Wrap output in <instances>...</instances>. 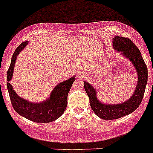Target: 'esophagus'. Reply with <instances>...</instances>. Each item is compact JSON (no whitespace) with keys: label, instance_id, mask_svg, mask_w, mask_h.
Returning a JSON list of instances; mask_svg holds the SVG:
<instances>
[{"label":"esophagus","instance_id":"1","mask_svg":"<svg viewBox=\"0 0 153 153\" xmlns=\"http://www.w3.org/2000/svg\"><path fill=\"white\" fill-rule=\"evenodd\" d=\"M79 77H83V74H79Z\"/></svg>","mask_w":153,"mask_h":153}]
</instances>
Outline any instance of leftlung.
I'll list each match as a JSON object with an SVG mask.
<instances>
[{"label": "left lung", "mask_w": 153, "mask_h": 153, "mask_svg": "<svg viewBox=\"0 0 153 153\" xmlns=\"http://www.w3.org/2000/svg\"><path fill=\"white\" fill-rule=\"evenodd\" d=\"M113 47L122 57L132 63L137 72V84L131 97L122 103L105 104L97 98V91L87 81H84V89L90 99V105L95 114L105 120L118 119L128 115L135 111L141 103L148 79V71L145 62L137 47L125 37L115 36L113 39Z\"/></svg>", "instance_id": "1"}]
</instances>
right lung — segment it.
I'll return each instance as SVG.
<instances>
[{
  "label": "right lung",
  "mask_w": 153,
  "mask_h": 153,
  "mask_svg": "<svg viewBox=\"0 0 153 153\" xmlns=\"http://www.w3.org/2000/svg\"><path fill=\"white\" fill-rule=\"evenodd\" d=\"M28 41L24 42L16 48L11 59V63L7 74V87L10 100L15 111L26 119L35 123H50L56 120L66 110L67 96L71 87L75 80L72 76L66 81L57 84L50 93L49 97L40 102H31L20 97L10 83L13 78V70L19 53L27 46Z\"/></svg>",
  "instance_id": "add662e5"
}]
</instances>
